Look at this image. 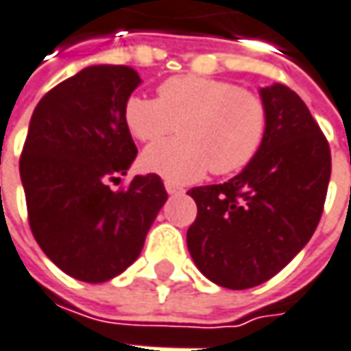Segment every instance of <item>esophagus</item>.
<instances>
[{
  "mask_svg": "<svg viewBox=\"0 0 351 351\" xmlns=\"http://www.w3.org/2000/svg\"><path fill=\"white\" fill-rule=\"evenodd\" d=\"M165 190H167V194H171V196H175V194H180L182 192V188L176 186V184H173V182H165Z\"/></svg>",
  "mask_w": 351,
  "mask_h": 351,
  "instance_id": "obj_1",
  "label": "esophagus"
}]
</instances>
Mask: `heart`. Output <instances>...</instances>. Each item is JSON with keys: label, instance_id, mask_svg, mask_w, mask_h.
Returning a JSON list of instances; mask_svg holds the SVG:
<instances>
[{"label": "heart", "instance_id": "obj_1", "mask_svg": "<svg viewBox=\"0 0 351 351\" xmlns=\"http://www.w3.org/2000/svg\"><path fill=\"white\" fill-rule=\"evenodd\" d=\"M124 120L132 136L145 143L167 138L178 126L180 138L147 147L139 165L173 184H188L210 169L217 175L243 169L264 141L268 112L256 93L178 75L161 83L159 99L130 97Z\"/></svg>", "mask_w": 351, "mask_h": 351}]
</instances>
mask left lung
<instances>
[{"mask_svg": "<svg viewBox=\"0 0 351 351\" xmlns=\"http://www.w3.org/2000/svg\"><path fill=\"white\" fill-rule=\"evenodd\" d=\"M268 126L256 155L223 184L188 190L198 206L190 256L213 284L248 289L285 268L313 237L330 180V149L301 97L260 89Z\"/></svg>", "mask_w": 351, "mask_h": 351, "instance_id": "left-lung-1", "label": "left lung"}]
</instances>
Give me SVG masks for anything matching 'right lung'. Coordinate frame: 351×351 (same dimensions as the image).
<instances>
[{"label": "right lung", "instance_id": "right-lung-1", "mask_svg": "<svg viewBox=\"0 0 351 351\" xmlns=\"http://www.w3.org/2000/svg\"><path fill=\"white\" fill-rule=\"evenodd\" d=\"M141 83L128 66H89L48 91L32 112L19 161L29 223L44 254L67 276L103 284L138 260L167 202L161 178L126 175L136 143L124 106Z\"/></svg>", "mask_w": 351, "mask_h": 351}]
</instances>
